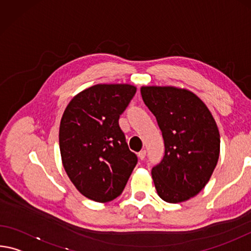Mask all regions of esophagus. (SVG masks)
Here are the masks:
<instances>
[{
	"label": "esophagus",
	"mask_w": 251,
	"mask_h": 251,
	"mask_svg": "<svg viewBox=\"0 0 251 251\" xmlns=\"http://www.w3.org/2000/svg\"><path fill=\"white\" fill-rule=\"evenodd\" d=\"M137 155H138V158H140V160H144L145 156H146V151L142 150L141 152H138Z\"/></svg>",
	"instance_id": "34e87169"
}]
</instances>
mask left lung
<instances>
[{
	"mask_svg": "<svg viewBox=\"0 0 251 251\" xmlns=\"http://www.w3.org/2000/svg\"><path fill=\"white\" fill-rule=\"evenodd\" d=\"M142 98L156 117L165 154L152 169L162 200L178 203L200 192L220 153V134L208 107L192 91L173 86H144Z\"/></svg>",
	"mask_w": 251,
	"mask_h": 251,
	"instance_id": "8db88e82",
	"label": "left lung"
}]
</instances>
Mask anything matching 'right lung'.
Here are the masks:
<instances>
[{"label":"right lung","instance_id":"1","mask_svg":"<svg viewBox=\"0 0 251 251\" xmlns=\"http://www.w3.org/2000/svg\"><path fill=\"white\" fill-rule=\"evenodd\" d=\"M136 87L99 83L82 90L63 111L59 146L67 176L79 192L96 202L119 197L137 164L119 116L132 100Z\"/></svg>","mask_w":251,"mask_h":251}]
</instances>
